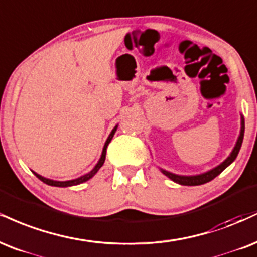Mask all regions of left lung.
<instances>
[{
    "label": "left lung",
    "instance_id": "1",
    "mask_svg": "<svg viewBox=\"0 0 257 257\" xmlns=\"http://www.w3.org/2000/svg\"><path fill=\"white\" fill-rule=\"evenodd\" d=\"M244 128H245V125H244V117L242 116V128H240V135H239V137H238L236 147H234L233 150H232L231 155L228 156V158L226 159L225 161L222 162V164H220L218 167L213 168V170H210L209 172H207V173L200 174V176H191V177L178 176V174H173V173H171V172H167V171H165V170H161L162 173H164L166 177H168V178H170V179L173 180L174 183L180 184V185L195 186V185H202V184H206L208 182H210V180H213L214 178L218 177L219 174L221 173V172L224 171L226 167H227V166H230L232 162H233L234 160H236L238 153H239V150H240V147H242V143H243Z\"/></svg>",
    "mask_w": 257,
    "mask_h": 257
}]
</instances>
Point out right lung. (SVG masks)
<instances>
[{"label":"right lung","instance_id":"obj_1","mask_svg":"<svg viewBox=\"0 0 257 257\" xmlns=\"http://www.w3.org/2000/svg\"><path fill=\"white\" fill-rule=\"evenodd\" d=\"M116 128H117V126H115V127L113 128V131L110 132V135H109V137H108L107 142H105V144H104V147H103V152H102L101 159H99L98 164L95 166V168H93V170L90 172V173L85 174V176H83V177H80V178H77V179H73V180H67V182H55V180H50V179H47V178L39 176V174L35 173V172H33V173H35V176L37 177L39 180H42V182H43V183L48 184V185H51V186H59V188H67V186L78 185V184H81V183L86 182V180H89L90 178H92L93 176H95V174L97 173V171L99 170V168H101L102 166H103L104 160H105V153H107V147H108V144H109V142L111 141V138H113L114 134H115Z\"/></svg>","mask_w":257,"mask_h":257}]
</instances>
